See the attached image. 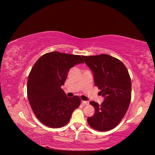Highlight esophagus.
I'll return each mask as SVG.
<instances>
[{
  "label": "esophagus",
  "mask_w": 155,
  "mask_h": 155,
  "mask_svg": "<svg viewBox=\"0 0 155 155\" xmlns=\"http://www.w3.org/2000/svg\"><path fill=\"white\" fill-rule=\"evenodd\" d=\"M82 104L87 105L89 104V102L87 101H82Z\"/></svg>",
  "instance_id": "1"
}]
</instances>
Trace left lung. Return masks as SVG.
Here are the masks:
<instances>
[{
  "instance_id": "1",
  "label": "left lung",
  "mask_w": 155,
  "mask_h": 155,
  "mask_svg": "<svg viewBox=\"0 0 155 155\" xmlns=\"http://www.w3.org/2000/svg\"><path fill=\"white\" fill-rule=\"evenodd\" d=\"M82 56L93 72L100 95L105 97L101 105L90 102L95 111L87 122L97 131H108L119 124L128 109L131 99V78L123 63L114 57L105 54Z\"/></svg>"
}]
</instances>
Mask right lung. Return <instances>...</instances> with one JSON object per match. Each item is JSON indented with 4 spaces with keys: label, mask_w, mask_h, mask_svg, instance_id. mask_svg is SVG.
I'll return each mask as SVG.
<instances>
[{
    "label": "right lung",
    "mask_w": 155,
    "mask_h": 155,
    "mask_svg": "<svg viewBox=\"0 0 155 155\" xmlns=\"http://www.w3.org/2000/svg\"><path fill=\"white\" fill-rule=\"evenodd\" d=\"M82 63L80 55L53 51L41 56L33 65L28 79V99L35 115L44 125L52 128L64 126L80 106V97H68L61 86L69 70Z\"/></svg>",
    "instance_id": "add662e5"
}]
</instances>
